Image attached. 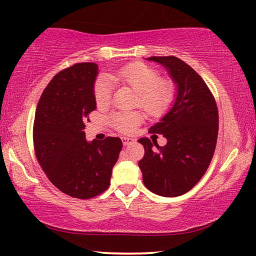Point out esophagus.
Here are the masks:
<instances>
[{
	"mask_svg": "<svg viewBox=\"0 0 256 256\" xmlns=\"http://www.w3.org/2000/svg\"><path fill=\"white\" fill-rule=\"evenodd\" d=\"M122 144L124 146H128V144H131V143L134 142V138H130V137H122Z\"/></svg>",
	"mask_w": 256,
	"mask_h": 256,
	"instance_id": "esophagus-1",
	"label": "esophagus"
}]
</instances>
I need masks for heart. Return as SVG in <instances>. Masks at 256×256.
Returning a JSON list of instances; mask_svg holds the SVG:
<instances>
[{"label":"heart","instance_id":"b5f03b06","mask_svg":"<svg viewBox=\"0 0 256 256\" xmlns=\"http://www.w3.org/2000/svg\"><path fill=\"white\" fill-rule=\"evenodd\" d=\"M114 82L130 86L137 92V104L152 116H161L168 108L173 98L171 84L161 80L156 70L142 62H134L116 70L110 74ZM112 84L107 76H100L94 84V98L96 104H110ZM143 114L140 112H122L112 116V124L120 132H132L142 122Z\"/></svg>","mask_w":256,"mask_h":256}]
</instances>
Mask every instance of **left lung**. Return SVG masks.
<instances>
[{
  "label": "left lung",
  "instance_id": "obj_1",
  "mask_svg": "<svg viewBox=\"0 0 256 256\" xmlns=\"http://www.w3.org/2000/svg\"><path fill=\"white\" fill-rule=\"evenodd\" d=\"M166 67L177 85L173 107L150 134H164L167 144L152 149L149 138L138 142L144 156L138 162L146 189L165 198L180 196L192 189L207 171L216 146L219 116L216 100L201 76L176 56H152Z\"/></svg>",
  "mask_w": 256,
  "mask_h": 256
}]
</instances>
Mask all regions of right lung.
<instances>
[{"instance_id": "obj_1", "label": "right lung", "mask_w": 256, "mask_h": 256, "mask_svg": "<svg viewBox=\"0 0 256 256\" xmlns=\"http://www.w3.org/2000/svg\"><path fill=\"white\" fill-rule=\"evenodd\" d=\"M98 64H76L58 72L38 101L34 124L36 158L60 192L76 198H91L107 190L119 158V137L85 138V122L96 110L94 84Z\"/></svg>"}]
</instances>
